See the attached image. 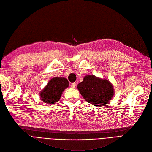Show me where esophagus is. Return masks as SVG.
<instances>
[{
	"label": "esophagus",
	"instance_id": "34e87169",
	"mask_svg": "<svg viewBox=\"0 0 152 152\" xmlns=\"http://www.w3.org/2000/svg\"><path fill=\"white\" fill-rule=\"evenodd\" d=\"M77 86V84L75 83H73L71 84V87L72 88H75Z\"/></svg>",
	"mask_w": 152,
	"mask_h": 152
}]
</instances>
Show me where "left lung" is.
I'll return each instance as SVG.
<instances>
[{"mask_svg": "<svg viewBox=\"0 0 152 152\" xmlns=\"http://www.w3.org/2000/svg\"><path fill=\"white\" fill-rule=\"evenodd\" d=\"M77 88L87 102L97 107L104 105L113 98L114 90L111 83L94 75H86Z\"/></svg>", "mask_w": 152, "mask_h": 152, "instance_id": "8db88e82", "label": "left lung"}]
</instances>
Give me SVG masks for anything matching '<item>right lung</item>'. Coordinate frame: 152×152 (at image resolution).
Segmentation results:
<instances>
[{"label":"right lung","instance_id":"add662e5","mask_svg":"<svg viewBox=\"0 0 152 152\" xmlns=\"http://www.w3.org/2000/svg\"><path fill=\"white\" fill-rule=\"evenodd\" d=\"M68 86V80L66 78L55 77L52 79L40 93L42 102L50 104L55 103L59 101L62 92Z\"/></svg>","mask_w":152,"mask_h":152}]
</instances>
